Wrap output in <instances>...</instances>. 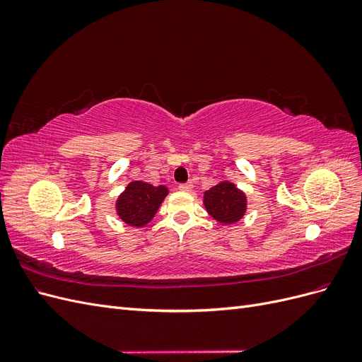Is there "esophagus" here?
<instances>
[{
    "mask_svg": "<svg viewBox=\"0 0 362 362\" xmlns=\"http://www.w3.org/2000/svg\"><path fill=\"white\" fill-rule=\"evenodd\" d=\"M178 189L182 190V192H190L193 189V184L192 182H184V184H180Z\"/></svg>",
    "mask_w": 362,
    "mask_h": 362,
    "instance_id": "esophagus-1",
    "label": "esophagus"
}]
</instances>
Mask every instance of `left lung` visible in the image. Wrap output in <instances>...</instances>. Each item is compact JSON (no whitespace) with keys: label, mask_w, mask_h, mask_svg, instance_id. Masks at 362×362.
Segmentation results:
<instances>
[{"label":"left lung","mask_w":362,"mask_h":362,"mask_svg":"<svg viewBox=\"0 0 362 362\" xmlns=\"http://www.w3.org/2000/svg\"><path fill=\"white\" fill-rule=\"evenodd\" d=\"M204 204L206 211L222 223L238 222L246 211L245 194L231 182H221L206 190Z\"/></svg>","instance_id":"left-lung-1"}]
</instances>
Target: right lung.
Instances as JSON below:
<instances>
[{"label": "right lung", "instance_id": "add662e5", "mask_svg": "<svg viewBox=\"0 0 362 362\" xmlns=\"http://www.w3.org/2000/svg\"><path fill=\"white\" fill-rule=\"evenodd\" d=\"M166 194L168 189L164 185L154 187L152 184L141 181L129 182L125 192L117 199V214L131 226H144L156 216Z\"/></svg>", "mask_w": 362, "mask_h": 362}]
</instances>
